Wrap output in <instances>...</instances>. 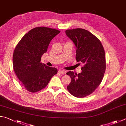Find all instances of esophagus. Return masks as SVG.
I'll return each mask as SVG.
<instances>
[{
  "instance_id": "34e87169",
  "label": "esophagus",
  "mask_w": 126,
  "mask_h": 126,
  "mask_svg": "<svg viewBox=\"0 0 126 126\" xmlns=\"http://www.w3.org/2000/svg\"><path fill=\"white\" fill-rule=\"evenodd\" d=\"M58 72L60 73V74H64L66 73V71L65 70H62V69H60L58 70Z\"/></svg>"
}]
</instances>
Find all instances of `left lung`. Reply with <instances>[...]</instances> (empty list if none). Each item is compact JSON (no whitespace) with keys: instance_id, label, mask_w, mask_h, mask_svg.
Listing matches in <instances>:
<instances>
[{"instance_id":"1","label":"left lung","mask_w":126,"mask_h":126,"mask_svg":"<svg viewBox=\"0 0 126 126\" xmlns=\"http://www.w3.org/2000/svg\"><path fill=\"white\" fill-rule=\"evenodd\" d=\"M67 36L76 47V59L84 66L81 73L68 72L71 82L67 89L76 97L92 94L101 83L106 69L105 51L101 42L93 34L83 29L65 31Z\"/></svg>"}]
</instances>
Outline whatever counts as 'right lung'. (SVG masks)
I'll return each instance as SVG.
<instances>
[{"label":"right lung","mask_w":126,"mask_h":126,"mask_svg":"<svg viewBox=\"0 0 126 126\" xmlns=\"http://www.w3.org/2000/svg\"><path fill=\"white\" fill-rule=\"evenodd\" d=\"M59 32L48 27H35L25 34L15 47L13 57L14 70L29 91L36 93L42 90L57 73V68L41 63V59L51 41Z\"/></svg>","instance_id":"1"}]
</instances>
